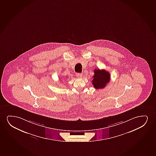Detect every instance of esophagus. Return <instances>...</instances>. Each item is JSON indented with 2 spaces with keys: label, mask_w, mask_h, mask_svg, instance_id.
Listing matches in <instances>:
<instances>
[{
  "label": "esophagus",
  "mask_w": 156,
  "mask_h": 156,
  "mask_svg": "<svg viewBox=\"0 0 156 156\" xmlns=\"http://www.w3.org/2000/svg\"><path fill=\"white\" fill-rule=\"evenodd\" d=\"M76 76H77V77H78V78H81V77H83V73H77V74H76Z\"/></svg>",
  "instance_id": "esophagus-1"
}]
</instances>
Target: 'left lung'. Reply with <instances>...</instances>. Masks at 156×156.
I'll use <instances>...</instances> for the list:
<instances>
[{
	"mask_svg": "<svg viewBox=\"0 0 156 156\" xmlns=\"http://www.w3.org/2000/svg\"><path fill=\"white\" fill-rule=\"evenodd\" d=\"M93 80L92 84L96 89H102L106 87V84L110 80V74L105 70H99L95 69L94 71Z\"/></svg>",
	"mask_w": 156,
	"mask_h": 156,
	"instance_id": "1",
	"label": "left lung"
}]
</instances>
